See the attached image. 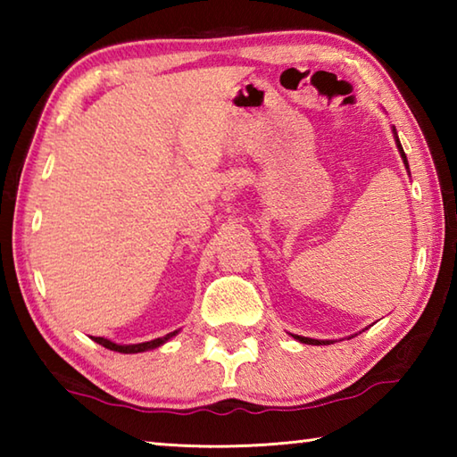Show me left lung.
Instances as JSON below:
<instances>
[{
	"mask_svg": "<svg viewBox=\"0 0 457 457\" xmlns=\"http://www.w3.org/2000/svg\"><path fill=\"white\" fill-rule=\"evenodd\" d=\"M393 137H395V145H397V149H399V154H401V159H403V165H405L407 173H409V163H407L405 151H403V146H401V143H399V137H397V129L395 127H393ZM292 337L296 338L298 343H304V345H328V343H332V340H319V338H308V337H300V335H292ZM349 338H353V337H349Z\"/></svg>",
	"mask_w": 457,
	"mask_h": 457,
	"instance_id": "1",
	"label": "left lung"
}]
</instances>
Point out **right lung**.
<instances>
[{
	"label": "right lung",
	"mask_w": 457,
	"mask_h": 457,
	"mask_svg": "<svg viewBox=\"0 0 457 457\" xmlns=\"http://www.w3.org/2000/svg\"><path fill=\"white\" fill-rule=\"evenodd\" d=\"M177 332H179V330H173V332H169V335H165V337L154 338V340H146V343H138V345H117V343H112V340L103 338V337H95V343L103 345L104 349L117 351V353H125V354H133V353H145V351L159 349V346L165 345L169 338H173Z\"/></svg>",
	"instance_id": "1"
}]
</instances>
